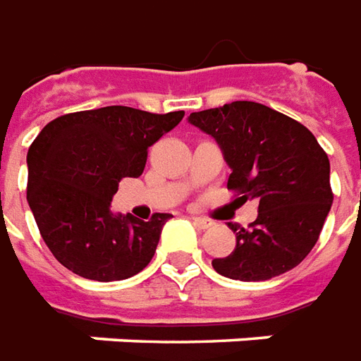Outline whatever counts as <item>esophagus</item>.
Returning a JSON list of instances; mask_svg holds the SVG:
<instances>
[{
    "instance_id": "obj_1",
    "label": "esophagus",
    "mask_w": 361,
    "mask_h": 361,
    "mask_svg": "<svg viewBox=\"0 0 361 361\" xmlns=\"http://www.w3.org/2000/svg\"><path fill=\"white\" fill-rule=\"evenodd\" d=\"M194 226H198L200 229H208V227L214 226V221L209 219V217H202V216H194L192 217Z\"/></svg>"
}]
</instances>
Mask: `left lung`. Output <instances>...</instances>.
<instances>
[{
  "label": "left lung",
  "mask_w": 361,
  "mask_h": 361,
  "mask_svg": "<svg viewBox=\"0 0 361 361\" xmlns=\"http://www.w3.org/2000/svg\"><path fill=\"white\" fill-rule=\"evenodd\" d=\"M190 124L224 152L227 188L239 200L258 198V216L237 237L229 257L212 267L231 280L260 282L298 267L315 247L331 209V163L315 135L298 120L252 101L192 112Z\"/></svg>",
  "instance_id": "1"
}]
</instances>
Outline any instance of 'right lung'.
<instances>
[{
	"label": "right lung",
	"mask_w": 361,
	"mask_h": 361,
	"mask_svg": "<svg viewBox=\"0 0 361 361\" xmlns=\"http://www.w3.org/2000/svg\"><path fill=\"white\" fill-rule=\"evenodd\" d=\"M183 116L185 111L103 106L63 114L42 128L27 153V200L60 264L97 282L126 280L149 264L173 216H114L111 202L122 178L144 173L147 147Z\"/></svg>",
	"instance_id": "obj_1"
}]
</instances>
